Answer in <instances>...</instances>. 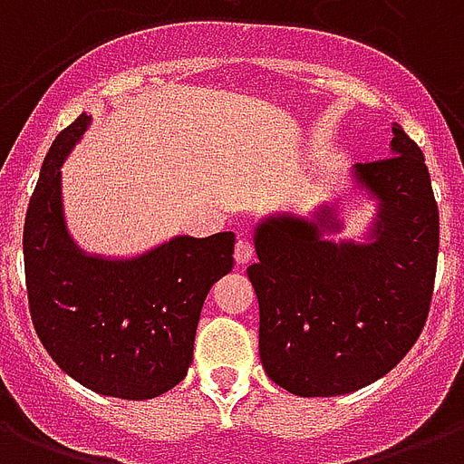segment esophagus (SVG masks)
Instances as JSON below:
<instances>
[{"instance_id":"obj_1","label":"esophagus","mask_w":464,"mask_h":464,"mask_svg":"<svg viewBox=\"0 0 464 464\" xmlns=\"http://www.w3.org/2000/svg\"><path fill=\"white\" fill-rule=\"evenodd\" d=\"M251 258H254V242H249V239H239L235 246V261L237 263H249Z\"/></svg>"}]
</instances>
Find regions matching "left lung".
Returning <instances> with one entry per match:
<instances>
[{"label":"left lung","mask_w":464,"mask_h":464,"mask_svg":"<svg viewBox=\"0 0 464 464\" xmlns=\"http://www.w3.org/2000/svg\"><path fill=\"white\" fill-rule=\"evenodd\" d=\"M381 198L376 242L333 244L283 215L256 232L258 352L270 381L331 398L379 381L412 350L429 316L439 261V206L421 148L392 124V155L359 162Z\"/></svg>","instance_id":"obj_1"}]
</instances>
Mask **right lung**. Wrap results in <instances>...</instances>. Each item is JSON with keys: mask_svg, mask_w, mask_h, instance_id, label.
Returning a JSON list of instances; mask_svg holds the SVG:
<instances>
[{"mask_svg": "<svg viewBox=\"0 0 464 464\" xmlns=\"http://www.w3.org/2000/svg\"><path fill=\"white\" fill-rule=\"evenodd\" d=\"M88 121L81 114L54 139L28 203V309L47 354L73 381L100 395L150 400L187 376L206 295L235 266V232L177 237L133 261L79 254L62 218L59 165Z\"/></svg>", "mask_w": 464, "mask_h": 464, "instance_id": "right-lung-1", "label": "right lung"}]
</instances>
